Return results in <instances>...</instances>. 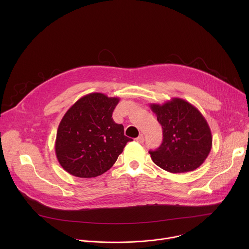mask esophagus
Masks as SVG:
<instances>
[{"label":"esophagus","instance_id":"obj_1","mask_svg":"<svg viewBox=\"0 0 249 249\" xmlns=\"http://www.w3.org/2000/svg\"><path fill=\"white\" fill-rule=\"evenodd\" d=\"M136 141L138 142V143H140V144H142V143H144V136L143 135H140L137 139H136Z\"/></svg>","mask_w":249,"mask_h":249}]
</instances>
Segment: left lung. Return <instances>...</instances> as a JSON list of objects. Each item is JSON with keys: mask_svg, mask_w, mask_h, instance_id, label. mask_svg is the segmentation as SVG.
Instances as JSON below:
<instances>
[{"mask_svg": "<svg viewBox=\"0 0 249 249\" xmlns=\"http://www.w3.org/2000/svg\"><path fill=\"white\" fill-rule=\"evenodd\" d=\"M162 127L160 147L150 151L153 161L171 173L198 168L212 149V133L207 120L190 102L173 97L163 104H150Z\"/></svg>", "mask_w": 249, "mask_h": 249, "instance_id": "obj_1", "label": "left lung"}]
</instances>
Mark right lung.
Listing matches in <instances>:
<instances>
[{
	"label": "right lung",
	"instance_id": "1",
	"mask_svg": "<svg viewBox=\"0 0 249 249\" xmlns=\"http://www.w3.org/2000/svg\"><path fill=\"white\" fill-rule=\"evenodd\" d=\"M119 97L91 92L76 101L63 116L55 141L60 165L70 174L91 178L107 171L128 142L112 113Z\"/></svg>",
	"mask_w": 249,
	"mask_h": 249
}]
</instances>
